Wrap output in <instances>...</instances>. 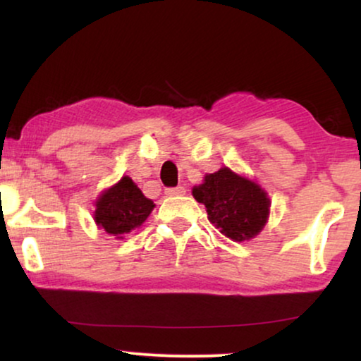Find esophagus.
I'll list each match as a JSON object with an SVG mask.
<instances>
[{
    "mask_svg": "<svg viewBox=\"0 0 361 361\" xmlns=\"http://www.w3.org/2000/svg\"><path fill=\"white\" fill-rule=\"evenodd\" d=\"M185 189L184 187H171V189H166V195L167 197H176V195H184Z\"/></svg>",
    "mask_w": 361,
    "mask_h": 361,
    "instance_id": "esophagus-1",
    "label": "esophagus"
}]
</instances>
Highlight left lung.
Masks as SVG:
<instances>
[{"instance_id":"obj_1","label":"left lung","mask_w":361,"mask_h":361,"mask_svg":"<svg viewBox=\"0 0 361 361\" xmlns=\"http://www.w3.org/2000/svg\"><path fill=\"white\" fill-rule=\"evenodd\" d=\"M192 195L205 205L210 224L238 243L255 238L268 224V192L256 180L236 174L230 167L205 174L202 184L194 185Z\"/></svg>"}]
</instances>
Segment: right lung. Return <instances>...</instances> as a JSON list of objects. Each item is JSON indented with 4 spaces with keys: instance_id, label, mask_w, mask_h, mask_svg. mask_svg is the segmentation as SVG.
<instances>
[{
    "instance_id": "add662e5",
    "label": "right lung",
    "mask_w": 361,
    "mask_h": 361,
    "mask_svg": "<svg viewBox=\"0 0 361 361\" xmlns=\"http://www.w3.org/2000/svg\"><path fill=\"white\" fill-rule=\"evenodd\" d=\"M154 207V202L146 199L131 177L123 176L116 184L98 195L93 220L98 228L116 240H123L126 233L145 224Z\"/></svg>"
}]
</instances>
